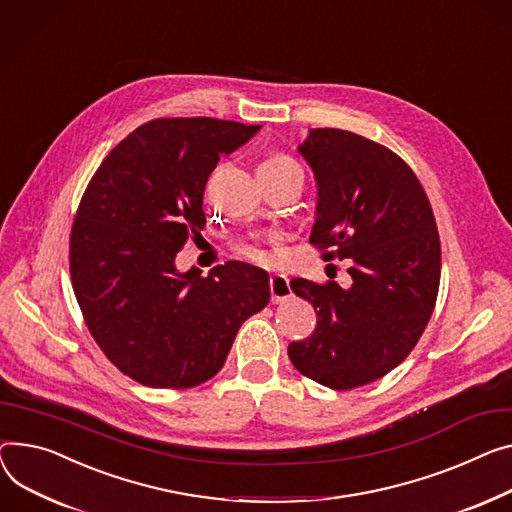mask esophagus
Here are the masks:
<instances>
[{
  "label": "esophagus",
  "instance_id": "esophagus-1",
  "mask_svg": "<svg viewBox=\"0 0 512 512\" xmlns=\"http://www.w3.org/2000/svg\"><path fill=\"white\" fill-rule=\"evenodd\" d=\"M269 292H271V302L278 304L284 302L286 298L292 296V288H290V280L284 274H274L269 278Z\"/></svg>",
  "mask_w": 512,
  "mask_h": 512
}]
</instances>
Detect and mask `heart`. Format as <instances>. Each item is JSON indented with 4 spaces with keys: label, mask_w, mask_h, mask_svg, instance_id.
I'll list each match as a JSON object with an SVG mask.
<instances>
[{
    "label": "heart",
    "mask_w": 512,
    "mask_h": 512,
    "mask_svg": "<svg viewBox=\"0 0 512 512\" xmlns=\"http://www.w3.org/2000/svg\"><path fill=\"white\" fill-rule=\"evenodd\" d=\"M261 173H265V175H284V173H300L302 175V168H300V164L294 160V158H290V156H286V154H282V152H274V154H269L261 164H259V175ZM238 253L241 255H245V257H249V259H253V261H265V253L257 247V245H238V249H236Z\"/></svg>",
    "instance_id": "obj_1"
}]
</instances>
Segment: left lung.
<instances>
[{
  "mask_svg": "<svg viewBox=\"0 0 512 512\" xmlns=\"http://www.w3.org/2000/svg\"><path fill=\"white\" fill-rule=\"evenodd\" d=\"M298 152L317 181L311 243L348 259L352 286L294 278L315 306L311 337L288 346L298 372L348 391L385 377L414 350L440 284V241L430 201L395 152L344 129H311Z\"/></svg>",
  "mask_w": 512,
  "mask_h": 512,
  "instance_id": "obj_1",
  "label": "left lung"
}]
</instances>
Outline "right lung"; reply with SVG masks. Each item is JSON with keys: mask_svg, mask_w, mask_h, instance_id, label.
<instances>
[{"mask_svg": "<svg viewBox=\"0 0 512 512\" xmlns=\"http://www.w3.org/2000/svg\"><path fill=\"white\" fill-rule=\"evenodd\" d=\"M261 125L154 119L90 179L70 236V274L94 342L133 381L189 389L224 366L241 325L269 302L265 269L230 261L206 278L175 257L206 226L203 191L220 156Z\"/></svg>", "mask_w": 512, "mask_h": 512, "instance_id": "right-lung-1", "label": "right lung"}]
</instances>
